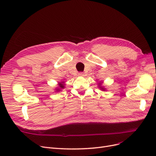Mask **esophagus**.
<instances>
[{
	"mask_svg": "<svg viewBox=\"0 0 156 156\" xmlns=\"http://www.w3.org/2000/svg\"><path fill=\"white\" fill-rule=\"evenodd\" d=\"M78 75L80 76H84V73H82V72L79 73H78Z\"/></svg>",
	"mask_w": 156,
	"mask_h": 156,
	"instance_id": "1",
	"label": "esophagus"
}]
</instances>
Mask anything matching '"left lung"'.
Wrapping results in <instances>:
<instances>
[{
  "mask_svg": "<svg viewBox=\"0 0 156 156\" xmlns=\"http://www.w3.org/2000/svg\"><path fill=\"white\" fill-rule=\"evenodd\" d=\"M100 88H101V89H102V90H105V89H103V88H102V87H100Z\"/></svg>",
  "mask_w": 156,
  "mask_h": 156,
  "instance_id": "obj_1",
  "label": "left lung"
}]
</instances>
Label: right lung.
<instances>
[{
	"instance_id": "obj_1",
	"label": "right lung",
	"mask_w": 156,
	"mask_h": 156,
	"mask_svg": "<svg viewBox=\"0 0 156 156\" xmlns=\"http://www.w3.org/2000/svg\"><path fill=\"white\" fill-rule=\"evenodd\" d=\"M59 87H60V88H61V89H64V86L63 83H59ZM59 89H57V90H58V91H59Z\"/></svg>"
}]
</instances>
